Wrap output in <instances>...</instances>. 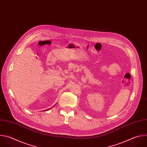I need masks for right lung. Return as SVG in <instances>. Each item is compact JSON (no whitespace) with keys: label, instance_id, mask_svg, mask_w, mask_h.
Masks as SVG:
<instances>
[{"label":"right lung","instance_id":"right-lung-1","mask_svg":"<svg viewBox=\"0 0 147 147\" xmlns=\"http://www.w3.org/2000/svg\"><path fill=\"white\" fill-rule=\"evenodd\" d=\"M50 109H51V108H50ZM49 109H47V110H49ZM46 110H45V111H46Z\"/></svg>","mask_w":147,"mask_h":147}]
</instances>
